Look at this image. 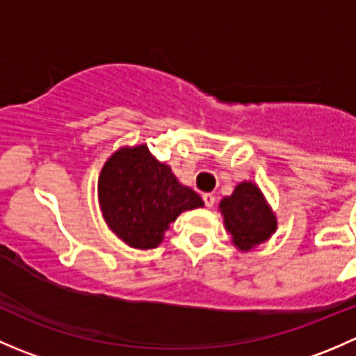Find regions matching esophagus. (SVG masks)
<instances>
[{"instance_id":"34e87169","label":"esophagus","mask_w":356,"mask_h":356,"mask_svg":"<svg viewBox=\"0 0 356 356\" xmlns=\"http://www.w3.org/2000/svg\"><path fill=\"white\" fill-rule=\"evenodd\" d=\"M215 195H211V193H207V195H203V201H204V204H207L208 208H211L215 204Z\"/></svg>"}]
</instances>
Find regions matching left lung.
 <instances>
[{
	"mask_svg": "<svg viewBox=\"0 0 356 356\" xmlns=\"http://www.w3.org/2000/svg\"><path fill=\"white\" fill-rule=\"evenodd\" d=\"M224 224L232 243L241 251L265 243L277 229V220L265 201L260 189L253 182L236 186L231 196H225L218 204Z\"/></svg>",
	"mask_w": 356,
	"mask_h": 356,
	"instance_id": "8db88e82",
	"label": "left lung"
}]
</instances>
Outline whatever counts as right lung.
Instances as JSON below:
<instances>
[{
	"label": "right lung",
	"mask_w": 356,
	"mask_h": 356,
	"mask_svg": "<svg viewBox=\"0 0 356 356\" xmlns=\"http://www.w3.org/2000/svg\"><path fill=\"white\" fill-rule=\"evenodd\" d=\"M98 200L108 227L138 250L156 248L182 211L203 207L198 193L182 186L146 145L120 148L106 160Z\"/></svg>",
	"instance_id": "add662e5"
}]
</instances>
